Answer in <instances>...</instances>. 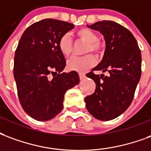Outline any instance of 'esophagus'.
<instances>
[{"mask_svg":"<svg viewBox=\"0 0 151 151\" xmlns=\"http://www.w3.org/2000/svg\"><path fill=\"white\" fill-rule=\"evenodd\" d=\"M79 78H80L81 80H83L86 78V75H85L84 73H79Z\"/></svg>","mask_w":151,"mask_h":151,"instance_id":"34e87169","label":"esophagus"}]
</instances>
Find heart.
<instances>
[{"mask_svg":"<svg viewBox=\"0 0 151 151\" xmlns=\"http://www.w3.org/2000/svg\"><path fill=\"white\" fill-rule=\"evenodd\" d=\"M76 36L81 41L86 43L85 53H93L96 55L100 54L102 50V45L98 40V35L93 30L82 28L76 32ZM59 50L65 57H69L73 51V41L70 36H62L58 42ZM95 65V58L91 54L85 57H73L67 61V68L71 71L85 72Z\"/></svg>","mask_w":151,"mask_h":151,"instance_id":"b5f03b06","label":"heart"}]
</instances>
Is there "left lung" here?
I'll use <instances>...</instances> for the list:
<instances>
[{
  "label": "left lung",
  "instance_id": "8db88e82",
  "mask_svg": "<svg viewBox=\"0 0 151 151\" xmlns=\"http://www.w3.org/2000/svg\"><path fill=\"white\" fill-rule=\"evenodd\" d=\"M104 36L106 50L98 65L86 76L96 83L94 93L85 98L90 114L110 121L125 112L133 101L141 77L142 55L138 42L127 28L112 21L87 25ZM109 73L98 76L93 71Z\"/></svg>",
  "mask_w": 151,
  "mask_h": 151
}]
</instances>
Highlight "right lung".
Returning <instances> with one entry per match:
<instances>
[{
	"label": "right lung",
	"mask_w": 151,
	"mask_h": 151,
	"mask_svg": "<svg viewBox=\"0 0 151 151\" xmlns=\"http://www.w3.org/2000/svg\"><path fill=\"white\" fill-rule=\"evenodd\" d=\"M73 28L69 22L44 19L29 26L19 41L13 66L17 95L24 112L37 121L58 115L65 92L79 83L76 71L61 73L65 59L58 47L60 38Z\"/></svg>",
	"instance_id": "1"
}]
</instances>
